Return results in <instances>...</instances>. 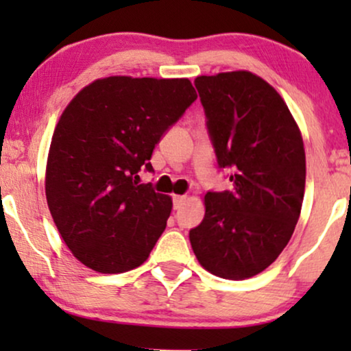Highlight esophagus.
Masks as SVG:
<instances>
[{
	"mask_svg": "<svg viewBox=\"0 0 351 351\" xmlns=\"http://www.w3.org/2000/svg\"><path fill=\"white\" fill-rule=\"evenodd\" d=\"M184 201H186V196L175 195V196H173V208H175V209H180V208L183 206V204H184Z\"/></svg>",
	"mask_w": 351,
	"mask_h": 351,
	"instance_id": "esophagus-1",
	"label": "esophagus"
}]
</instances>
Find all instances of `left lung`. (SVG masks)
<instances>
[{
  "mask_svg": "<svg viewBox=\"0 0 351 351\" xmlns=\"http://www.w3.org/2000/svg\"><path fill=\"white\" fill-rule=\"evenodd\" d=\"M195 86L232 191L206 193L189 243L213 276L244 280L267 269L293 234L305 191L304 140L279 92L252 72L199 75Z\"/></svg>",
  "mask_w": 351,
  "mask_h": 351,
  "instance_id": "left-lung-1",
  "label": "left lung"
}]
</instances>
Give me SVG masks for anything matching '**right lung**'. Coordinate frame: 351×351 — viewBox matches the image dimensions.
Returning a JSON list of instances; mask_svg holds the SVG:
<instances>
[{
  "label": "right lung",
  "mask_w": 351,
  "mask_h": 351,
  "mask_svg": "<svg viewBox=\"0 0 351 351\" xmlns=\"http://www.w3.org/2000/svg\"><path fill=\"white\" fill-rule=\"evenodd\" d=\"M189 79L110 75L64 108L46 165V199L74 257L100 274L142 265L167 228L171 196L140 184L160 136L195 102Z\"/></svg>",
  "instance_id": "obj_1"
}]
</instances>
